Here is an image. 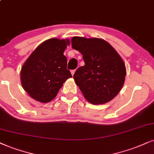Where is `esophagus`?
<instances>
[{"label":"esophagus","mask_w":154,"mask_h":154,"mask_svg":"<svg viewBox=\"0 0 154 154\" xmlns=\"http://www.w3.org/2000/svg\"><path fill=\"white\" fill-rule=\"evenodd\" d=\"M75 71H76V69H73V70H72V71H71V73H72V75H74V74H75Z\"/></svg>","instance_id":"34e87169"}]
</instances>
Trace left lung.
Instances as JSON below:
<instances>
[{
    "label": "left lung",
    "mask_w": 154,
    "mask_h": 154,
    "mask_svg": "<svg viewBox=\"0 0 154 154\" xmlns=\"http://www.w3.org/2000/svg\"><path fill=\"white\" fill-rule=\"evenodd\" d=\"M72 47L82 54L85 65L73 77L77 86L91 104H102L119 92L126 76L123 60L113 47L100 38L73 37Z\"/></svg>",
    "instance_id": "obj_1"
}]
</instances>
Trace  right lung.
Listing matches in <instances>:
<instances>
[{"label":"right lung","instance_id":"right-lung-1","mask_svg":"<svg viewBox=\"0 0 154 154\" xmlns=\"http://www.w3.org/2000/svg\"><path fill=\"white\" fill-rule=\"evenodd\" d=\"M69 40L51 38L40 44L23 65L20 72L23 89L38 102H49L72 77L63 54Z\"/></svg>","mask_w":154,"mask_h":154}]
</instances>
